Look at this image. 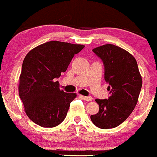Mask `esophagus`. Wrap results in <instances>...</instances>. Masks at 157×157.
<instances>
[{
    "label": "esophagus",
    "mask_w": 157,
    "mask_h": 157,
    "mask_svg": "<svg viewBox=\"0 0 157 157\" xmlns=\"http://www.w3.org/2000/svg\"><path fill=\"white\" fill-rule=\"evenodd\" d=\"M79 97H80V98H82V99H84L85 101H91L92 100H93L92 97H85V96H82V95H79Z\"/></svg>",
    "instance_id": "34e87169"
}]
</instances>
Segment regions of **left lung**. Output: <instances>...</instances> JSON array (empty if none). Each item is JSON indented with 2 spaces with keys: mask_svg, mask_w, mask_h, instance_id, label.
Instances as JSON below:
<instances>
[{
  "mask_svg": "<svg viewBox=\"0 0 157 157\" xmlns=\"http://www.w3.org/2000/svg\"><path fill=\"white\" fill-rule=\"evenodd\" d=\"M102 60L104 79L109 84L108 99H96L99 111L90 119L97 127L113 128L130 116L138 103L142 78L136 59L132 54L113 44H104L92 50Z\"/></svg>",
  "mask_w": 157,
  "mask_h": 157,
  "instance_id": "8db88e82",
  "label": "left lung"
}]
</instances>
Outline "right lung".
<instances>
[{"label": "right lung", "instance_id": "right-lung-1", "mask_svg": "<svg viewBox=\"0 0 157 157\" xmlns=\"http://www.w3.org/2000/svg\"><path fill=\"white\" fill-rule=\"evenodd\" d=\"M82 44L53 41L36 47L27 54L19 77V95L25 113L32 122L53 128L65 119L75 93L59 90L56 78L67 71Z\"/></svg>", "mask_w": 157, "mask_h": 157}]
</instances>
